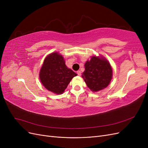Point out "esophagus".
Listing matches in <instances>:
<instances>
[{
    "mask_svg": "<svg viewBox=\"0 0 148 148\" xmlns=\"http://www.w3.org/2000/svg\"><path fill=\"white\" fill-rule=\"evenodd\" d=\"M77 74H78V76H81V71L80 70H78V71H77Z\"/></svg>",
    "mask_w": 148,
    "mask_h": 148,
    "instance_id": "esophagus-1",
    "label": "esophagus"
}]
</instances>
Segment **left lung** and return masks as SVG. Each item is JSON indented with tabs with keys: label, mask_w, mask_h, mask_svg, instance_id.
I'll return each instance as SVG.
<instances>
[{
	"label": "left lung",
	"mask_w": 148,
	"mask_h": 148,
	"mask_svg": "<svg viewBox=\"0 0 148 148\" xmlns=\"http://www.w3.org/2000/svg\"><path fill=\"white\" fill-rule=\"evenodd\" d=\"M84 66L82 78L92 91H99L108 86L112 78V69L105 58L92 56Z\"/></svg>",
	"instance_id": "1"
}]
</instances>
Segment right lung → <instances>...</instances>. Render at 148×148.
Returning <instances> with one entry per match:
<instances>
[{"label": "right lung", "instance_id": "add662e5", "mask_svg": "<svg viewBox=\"0 0 148 148\" xmlns=\"http://www.w3.org/2000/svg\"><path fill=\"white\" fill-rule=\"evenodd\" d=\"M77 74L67 68L64 57L58 52H53L44 59L39 72L43 86L53 93L62 94L68 84Z\"/></svg>", "mask_w": 148, "mask_h": 148}]
</instances>
